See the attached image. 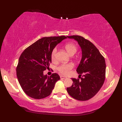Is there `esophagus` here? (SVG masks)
I'll use <instances>...</instances> for the list:
<instances>
[{
    "label": "esophagus",
    "mask_w": 122,
    "mask_h": 122,
    "mask_svg": "<svg viewBox=\"0 0 122 122\" xmlns=\"http://www.w3.org/2000/svg\"><path fill=\"white\" fill-rule=\"evenodd\" d=\"M60 78H61V79H66V78H67L66 77L63 76H61Z\"/></svg>",
    "instance_id": "1"
}]
</instances>
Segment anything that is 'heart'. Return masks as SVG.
Instances as JSON below:
<instances>
[{
  "mask_svg": "<svg viewBox=\"0 0 122 122\" xmlns=\"http://www.w3.org/2000/svg\"><path fill=\"white\" fill-rule=\"evenodd\" d=\"M65 47L67 51L68 52L70 55H73L77 51V47L76 45L72 42H68L65 45ZM57 52V48L55 47L52 50L51 54V60L54 61L56 60V55ZM73 67V65L71 63H63L57 67V70L61 74L63 75H67L70 72V71Z\"/></svg>",
  "mask_w": 122,
  "mask_h": 122,
  "instance_id": "heart-1",
  "label": "heart"
}]
</instances>
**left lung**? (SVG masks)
<instances>
[{"instance_id":"8db88e82","label":"left lung","mask_w":122,"mask_h":122,"mask_svg":"<svg viewBox=\"0 0 122 122\" xmlns=\"http://www.w3.org/2000/svg\"><path fill=\"white\" fill-rule=\"evenodd\" d=\"M78 42L82 59L76 71L80 79L72 78V85L67 88L68 94L78 101H87L95 96L103 85L106 77L105 59L90 41L78 35L67 36ZM82 75V77H80Z\"/></svg>"}]
</instances>
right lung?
<instances>
[{"instance_id":"1","label":"right lung","mask_w":122,"mask_h":122,"mask_svg":"<svg viewBox=\"0 0 122 122\" xmlns=\"http://www.w3.org/2000/svg\"><path fill=\"white\" fill-rule=\"evenodd\" d=\"M66 38L65 36L42 37L22 52L16 67V75L22 89L29 97L42 99L51 93L60 77L56 73L50 76L44 75V71L51 63L52 50Z\"/></svg>"}]
</instances>
